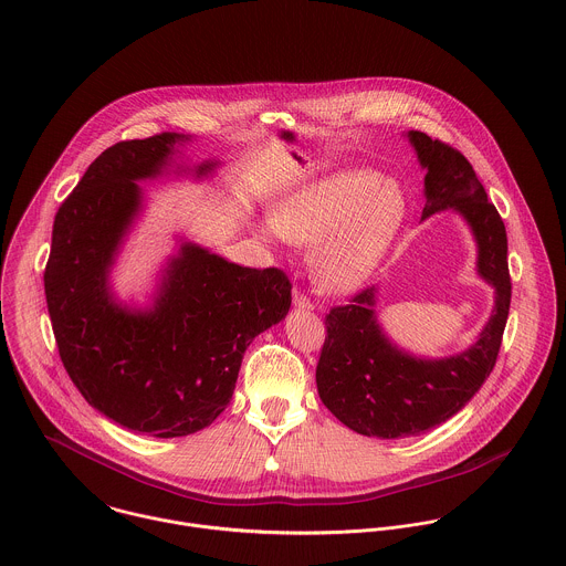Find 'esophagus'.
<instances>
[{
	"instance_id": "obj_1",
	"label": "esophagus",
	"mask_w": 566,
	"mask_h": 566,
	"mask_svg": "<svg viewBox=\"0 0 566 566\" xmlns=\"http://www.w3.org/2000/svg\"><path fill=\"white\" fill-rule=\"evenodd\" d=\"M294 305L301 307V310H314V301L305 292H301L298 287H294Z\"/></svg>"
}]
</instances>
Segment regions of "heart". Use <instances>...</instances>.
Returning a JSON list of instances; mask_svg holds the SVG:
<instances>
[{
	"label": "heart",
	"mask_w": 566,
	"mask_h": 566,
	"mask_svg": "<svg viewBox=\"0 0 566 566\" xmlns=\"http://www.w3.org/2000/svg\"><path fill=\"white\" fill-rule=\"evenodd\" d=\"M403 218V196L397 187L375 171L344 169L276 200L270 229L287 242L314 243V279L324 290L342 294L370 276Z\"/></svg>",
	"instance_id": "1"
}]
</instances>
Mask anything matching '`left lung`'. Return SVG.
I'll return each instance as SVG.
<instances>
[{
    "label": "left lung",
    "mask_w": 566,
    "mask_h": 566,
    "mask_svg": "<svg viewBox=\"0 0 566 566\" xmlns=\"http://www.w3.org/2000/svg\"><path fill=\"white\" fill-rule=\"evenodd\" d=\"M407 137L427 169L422 220L449 207L467 218L480 245L478 272L494 287L496 301L480 339L447 359H418L390 344L373 312L377 287L331 307L316 366L318 395L348 429L384 440L429 431L480 392L496 364L512 298L505 227L473 165L420 130Z\"/></svg>",
    "instance_id": "left-lung-1"
}]
</instances>
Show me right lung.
Instances as JSON below:
<instances>
[{
  "mask_svg": "<svg viewBox=\"0 0 566 566\" xmlns=\"http://www.w3.org/2000/svg\"><path fill=\"white\" fill-rule=\"evenodd\" d=\"M185 135L119 142L88 165L54 218L45 301L61 361L84 401L130 431L178 438L231 401L250 342L283 321L292 283L185 243L150 312L119 307L106 285L139 211L135 180L157 176ZM213 165H200L198 174Z\"/></svg>",
  "mask_w": 566,
  "mask_h": 566,
  "instance_id": "obj_1",
  "label": "right lung"
}]
</instances>
